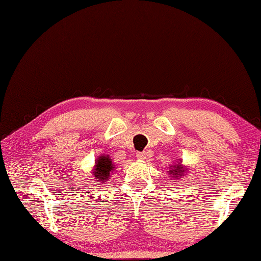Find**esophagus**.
Instances as JSON below:
<instances>
[{"instance_id": "1", "label": "esophagus", "mask_w": 261, "mask_h": 261, "mask_svg": "<svg viewBox=\"0 0 261 261\" xmlns=\"http://www.w3.org/2000/svg\"><path fill=\"white\" fill-rule=\"evenodd\" d=\"M136 156H137V159H139V160H145V159H146V153L138 152L136 154Z\"/></svg>"}]
</instances>
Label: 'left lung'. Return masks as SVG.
<instances>
[{"label": "left lung", "mask_w": 261, "mask_h": 261, "mask_svg": "<svg viewBox=\"0 0 261 261\" xmlns=\"http://www.w3.org/2000/svg\"><path fill=\"white\" fill-rule=\"evenodd\" d=\"M171 167H173V168H170L169 174L173 176L175 179H177L178 177H180V176H183L185 170L183 169V167H182V162H179V163H177V165H174Z\"/></svg>", "instance_id": "8db88e82"}]
</instances>
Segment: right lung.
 <instances>
[{
	"mask_svg": "<svg viewBox=\"0 0 261 261\" xmlns=\"http://www.w3.org/2000/svg\"><path fill=\"white\" fill-rule=\"evenodd\" d=\"M115 169V166L108 155H100L95 161V167L93 170L94 177L101 183H105L110 177V174Z\"/></svg>",
	"mask_w": 261,
	"mask_h": 261,
	"instance_id": "add662e5",
	"label": "right lung"
}]
</instances>
